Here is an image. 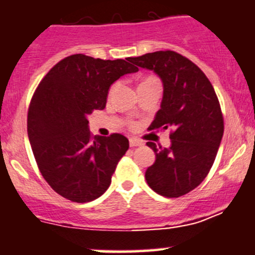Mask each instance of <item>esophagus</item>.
<instances>
[{
	"label": "esophagus",
	"mask_w": 255,
	"mask_h": 255,
	"mask_svg": "<svg viewBox=\"0 0 255 255\" xmlns=\"http://www.w3.org/2000/svg\"><path fill=\"white\" fill-rule=\"evenodd\" d=\"M129 145L132 146V148H134V146H141V145H143V141L139 140V139H136V138H130L129 139Z\"/></svg>",
	"instance_id": "obj_1"
}]
</instances>
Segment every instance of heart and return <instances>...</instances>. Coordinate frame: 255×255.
<instances>
[{
	"instance_id": "obj_1",
	"label": "heart",
	"mask_w": 255,
	"mask_h": 255,
	"mask_svg": "<svg viewBox=\"0 0 255 255\" xmlns=\"http://www.w3.org/2000/svg\"><path fill=\"white\" fill-rule=\"evenodd\" d=\"M152 80H156V79H155L154 78V77H149V78H146L145 80H144V82L143 83H145V82H152ZM115 88H116V87H115V85H114V87H112L111 88V90H110V94H112V93H114V90H115ZM130 126H132V127H134V123H130Z\"/></svg>"
}]
</instances>
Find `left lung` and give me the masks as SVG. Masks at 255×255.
Returning a JSON list of instances; mask_svg holds the SVG:
<instances>
[{"instance_id": "8db88e82", "label": "left lung", "mask_w": 255, "mask_h": 255, "mask_svg": "<svg viewBox=\"0 0 255 255\" xmlns=\"http://www.w3.org/2000/svg\"><path fill=\"white\" fill-rule=\"evenodd\" d=\"M130 62L154 71L163 95L150 129L172 128L170 148H157L145 179L157 194L178 198L197 188L210 171L224 135V117L218 96L202 69L175 51H156Z\"/></svg>"}]
</instances>
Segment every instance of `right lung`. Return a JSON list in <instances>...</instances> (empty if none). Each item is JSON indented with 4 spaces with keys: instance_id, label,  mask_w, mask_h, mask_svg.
<instances>
[{
    "instance_id": "1",
    "label": "right lung",
    "mask_w": 255,
    "mask_h": 255,
    "mask_svg": "<svg viewBox=\"0 0 255 255\" xmlns=\"http://www.w3.org/2000/svg\"><path fill=\"white\" fill-rule=\"evenodd\" d=\"M126 60L68 56L36 88L28 111V136L37 167L51 188L66 199L87 203L107 191L125 135L90 134L88 115L106 106L110 87L138 67Z\"/></svg>"
}]
</instances>
